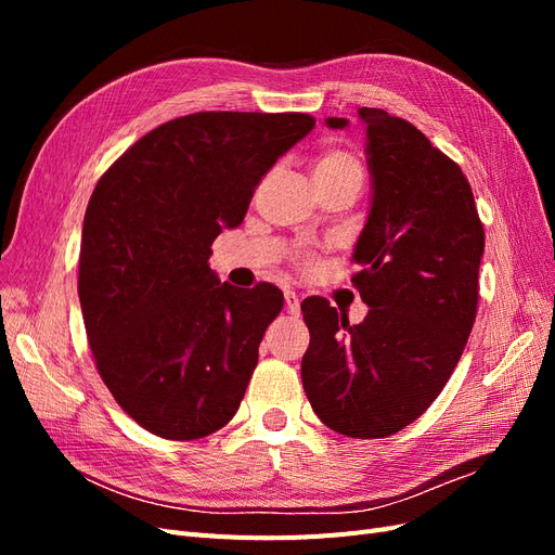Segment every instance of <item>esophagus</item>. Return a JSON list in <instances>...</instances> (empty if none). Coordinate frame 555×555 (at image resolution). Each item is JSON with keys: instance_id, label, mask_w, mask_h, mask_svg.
I'll return each instance as SVG.
<instances>
[{"instance_id": "esophagus-1", "label": "esophagus", "mask_w": 555, "mask_h": 555, "mask_svg": "<svg viewBox=\"0 0 555 555\" xmlns=\"http://www.w3.org/2000/svg\"><path fill=\"white\" fill-rule=\"evenodd\" d=\"M284 306H287V312H289V314L298 317V312H300V298H298V294H296V292H287V294H284Z\"/></svg>"}]
</instances>
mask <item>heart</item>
<instances>
[{
    "label": "heart",
    "mask_w": 555,
    "mask_h": 555,
    "mask_svg": "<svg viewBox=\"0 0 555 555\" xmlns=\"http://www.w3.org/2000/svg\"><path fill=\"white\" fill-rule=\"evenodd\" d=\"M314 178H340V176H361V164L347 150H326L319 155L312 169Z\"/></svg>",
    "instance_id": "heart-1"
}]
</instances>
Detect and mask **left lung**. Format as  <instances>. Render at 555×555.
I'll return each instance as SVG.
<instances>
[{"instance_id": "left-lung-1", "label": "left lung", "mask_w": 555, "mask_h": 555, "mask_svg": "<svg viewBox=\"0 0 555 555\" xmlns=\"http://www.w3.org/2000/svg\"><path fill=\"white\" fill-rule=\"evenodd\" d=\"M373 201L351 282L371 308L349 324L326 298H306L310 347L300 377L314 414L347 438L410 426L440 396L473 331L483 227L461 166L382 108H359ZM345 117L326 127L345 129Z\"/></svg>"}]
</instances>
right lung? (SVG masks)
<instances>
[{
	"instance_id": "add662e5",
	"label": "right lung",
	"mask_w": 555,
	"mask_h": 555,
	"mask_svg": "<svg viewBox=\"0 0 555 555\" xmlns=\"http://www.w3.org/2000/svg\"><path fill=\"white\" fill-rule=\"evenodd\" d=\"M306 113H192L133 143L82 220L78 298L108 391L164 440H198L241 408L284 296L222 284L212 241L243 222L268 169L306 139Z\"/></svg>"
}]
</instances>
